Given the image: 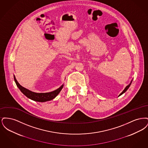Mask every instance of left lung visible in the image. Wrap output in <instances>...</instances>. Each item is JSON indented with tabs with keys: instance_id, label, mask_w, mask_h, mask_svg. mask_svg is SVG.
I'll return each instance as SVG.
<instances>
[{
	"instance_id": "obj_1",
	"label": "left lung",
	"mask_w": 148,
	"mask_h": 148,
	"mask_svg": "<svg viewBox=\"0 0 148 148\" xmlns=\"http://www.w3.org/2000/svg\"><path fill=\"white\" fill-rule=\"evenodd\" d=\"M132 82H131V83L129 84V85H128L127 86H126V88L124 89V90L123 91V92H121V93H120V94L119 95V96H120V95H121L123 94H124L125 92H126L127 91V90L129 89V88L130 87V85H131V84H132Z\"/></svg>"
}]
</instances>
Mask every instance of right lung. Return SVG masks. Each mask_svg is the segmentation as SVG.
I'll list each match as a JSON object with an SVG mask.
<instances>
[{
	"label": "right lung",
	"instance_id": "obj_1",
	"mask_svg": "<svg viewBox=\"0 0 148 148\" xmlns=\"http://www.w3.org/2000/svg\"><path fill=\"white\" fill-rule=\"evenodd\" d=\"M15 82L19 90L21 91V92L25 95L29 99L34 100L35 101L38 102H45L53 100L55 98L56 96L59 94V92L62 90V88H63L64 84L62 85L58 89L56 90L50 92H46V93H36L34 92H30L28 89H25V88L23 87L21 85L18 83L16 79H15Z\"/></svg>",
	"mask_w": 148,
	"mask_h": 148
}]
</instances>
